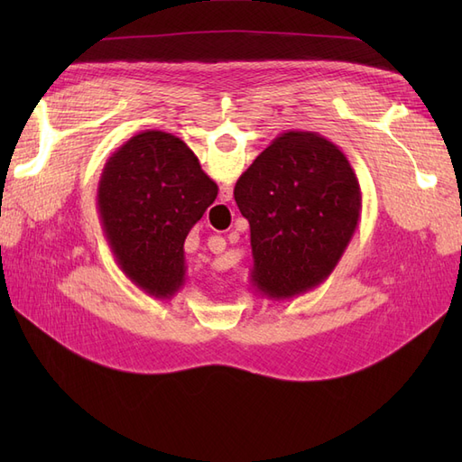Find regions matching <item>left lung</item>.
I'll use <instances>...</instances> for the list:
<instances>
[{"label":"left lung","mask_w":462,"mask_h":462,"mask_svg":"<svg viewBox=\"0 0 462 462\" xmlns=\"http://www.w3.org/2000/svg\"><path fill=\"white\" fill-rule=\"evenodd\" d=\"M250 226L258 295L287 300L319 287L358 227L362 192L353 165L326 136L287 131L235 185Z\"/></svg>","instance_id":"8db88e82"}]
</instances>
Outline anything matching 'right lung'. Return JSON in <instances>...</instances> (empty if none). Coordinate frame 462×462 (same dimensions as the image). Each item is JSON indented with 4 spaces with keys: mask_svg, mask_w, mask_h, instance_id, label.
Here are the masks:
<instances>
[{
    "mask_svg": "<svg viewBox=\"0 0 462 462\" xmlns=\"http://www.w3.org/2000/svg\"><path fill=\"white\" fill-rule=\"evenodd\" d=\"M217 185L171 133L143 131L106 162L96 208L119 270L146 295L171 299L187 282L185 239Z\"/></svg>",
    "mask_w": 462,
    "mask_h": 462,
    "instance_id": "obj_1",
    "label": "right lung"
}]
</instances>
